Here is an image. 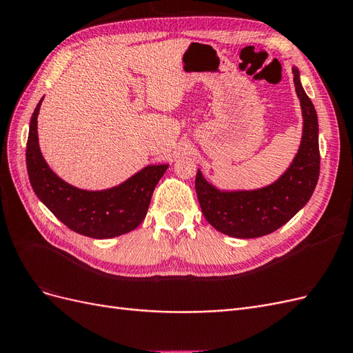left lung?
I'll return each mask as SVG.
<instances>
[{
  "mask_svg": "<svg viewBox=\"0 0 353 353\" xmlns=\"http://www.w3.org/2000/svg\"><path fill=\"white\" fill-rule=\"evenodd\" d=\"M293 77L302 108L303 134L293 163L274 184L250 191H221L197 170L196 193L201 212L210 225L222 234L236 239L271 234L290 221L314 193L319 176L318 117L296 68Z\"/></svg>",
  "mask_w": 353,
  "mask_h": 353,
  "instance_id": "8db88e82",
  "label": "left lung"
}]
</instances>
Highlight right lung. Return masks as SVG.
Here are the masks:
<instances>
[{"label":"right lung","mask_w":353,"mask_h":353,"mask_svg":"<svg viewBox=\"0 0 353 353\" xmlns=\"http://www.w3.org/2000/svg\"><path fill=\"white\" fill-rule=\"evenodd\" d=\"M30 117L26 166L30 185L38 199L72 231L91 239H112L135 230L147 215L159 179L168 165H150L121 185L87 191L60 179L44 160L38 144V113Z\"/></svg>","instance_id":"add662e5"}]
</instances>
